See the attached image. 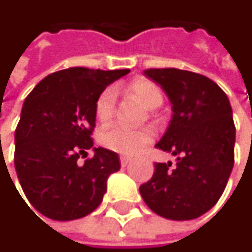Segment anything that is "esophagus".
Returning a JSON list of instances; mask_svg holds the SVG:
<instances>
[{"instance_id":"1","label":"esophagus","mask_w":252,"mask_h":252,"mask_svg":"<svg viewBox=\"0 0 252 252\" xmlns=\"http://www.w3.org/2000/svg\"><path fill=\"white\" fill-rule=\"evenodd\" d=\"M119 159H121V165H122V167H127V165L131 162V158H130V157H125V155H122Z\"/></svg>"}]
</instances>
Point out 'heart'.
<instances>
[{
	"instance_id": "b5f03b06",
	"label": "heart",
	"mask_w": 252,
	"mask_h": 252,
	"mask_svg": "<svg viewBox=\"0 0 252 252\" xmlns=\"http://www.w3.org/2000/svg\"><path fill=\"white\" fill-rule=\"evenodd\" d=\"M128 91L136 95L148 109H157L161 106L164 97L159 87L146 78H136L128 84ZM115 112V90L104 88L95 98L94 113L100 124H106L112 119ZM154 139V133L149 128L130 130L125 127H110L100 133L98 142L103 148L121 154V155H134L142 148L149 145Z\"/></svg>"
}]
</instances>
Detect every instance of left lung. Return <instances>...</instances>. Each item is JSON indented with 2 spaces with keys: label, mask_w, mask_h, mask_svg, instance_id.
Masks as SVG:
<instances>
[{
  "label": "left lung",
  "mask_w": 252,
  "mask_h": 252,
  "mask_svg": "<svg viewBox=\"0 0 252 252\" xmlns=\"http://www.w3.org/2000/svg\"><path fill=\"white\" fill-rule=\"evenodd\" d=\"M171 101L170 125L157 148L177 157L155 164L140 186L146 205L168 220H193L220 199L235 162V124L226 93L210 78L176 67L146 69Z\"/></svg>",
  "instance_id": "left-lung-1"
}]
</instances>
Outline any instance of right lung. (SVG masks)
<instances>
[{
    "instance_id": "add662e5",
    "label": "right lung",
    "mask_w": 252,
    "mask_h": 252,
    "mask_svg": "<svg viewBox=\"0 0 252 252\" xmlns=\"http://www.w3.org/2000/svg\"><path fill=\"white\" fill-rule=\"evenodd\" d=\"M128 69L69 67L50 73L25 98L14 134V167L31 205L44 217L69 221L101 202L106 182L121 168L118 154L93 148L98 94ZM28 205V204H26Z\"/></svg>"
}]
</instances>
